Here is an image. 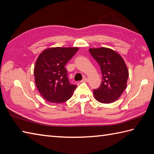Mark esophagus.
I'll list each match as a JSON object with an SVG mask.
<instances>
[{"instance_id": "34e87169", "label": "esophagus", "mask_w": 154, "mask_h": 154, "mask_svg": "<svg viewBox=\"0 0 154 154\" xmlns=\"http://www.w3.org/2000/svg\"><path fill=\"white\" fill-rule=\"evenodd\" d=\"M87 81H88V79H87V78L85 77L84 79H83L82 81H81V83H86V82H87Z\"/></svg>"}]
</instances>
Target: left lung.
Listing matches in <instances>:
<instances>
[{"label":"left lung","mask_w":154,"mask_h":154,"mask_svg":"<svg viewBox=\"0 0 154 154\" xmlns=\"http://www.w3.org/2000/svg\"><path fill=\"white\" fill-rule=\"evenodd\" d=\"M89 52L99 64L103 75L100 86L93 91L94 99L101 103H114L126 88L129 72L125 61L110 48H90Z\"/></svg>","instance_id":"obj_1"}]
</instances>
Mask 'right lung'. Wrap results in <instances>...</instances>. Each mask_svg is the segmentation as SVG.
<instances>
[{"label": "right lung", "instance_id": "add662e5", "mask_svg": "<svg viewBox=\"0 0 154 154\" xmlns=\"http://www.w3.org/2000/svg\"><path fill=\"white\" fill-rule=\"evenodd\" d=\"M78 50L76 47L50 48L39 55L34 69L35 83L48 102L62 103L73 95L77 85L69 82L65 65Z\"/></svg>", "mask_w": 154, "mask_h": 154}]
</instances>
